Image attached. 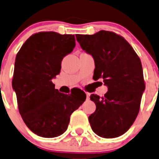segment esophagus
<instances>
[{
	"label": "esophagus",
	"instance_id": "1",
	"mask_svg": "<svg viewBox=\"0 0 159 159\" xmlns=\"http://www.w3.org/2000/svg\"><path fill=\"white\" fill-rule=\"evenodd\" d=\"M86 95H87V98L89 99V97H90V93H89V92H86Z\"/></svg>",
	"mask_w": 159,
	"mask_h": 159
}]
</instances>
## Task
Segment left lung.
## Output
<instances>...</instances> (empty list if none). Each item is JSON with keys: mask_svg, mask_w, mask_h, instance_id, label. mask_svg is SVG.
Returning <instances> with one entry per match:
<instances>
[{"mask_svg": "<svg viewBox=\"0 0 159 159\" xmlns=\"http://www.w3.org/2000/svg\"><path fill=\"white\" fill-rule=\"evenodd\" d=\"M76 39L81 49L93 57V79L102 78L108 87L104 96L91 95L96 106L89 117L91 127L102 138L121 136L136 120L145 89L141 60L125 39L113 32L78 34Z\"/></svg>", "mask_w": 159, "mask_h": 159, "instance_id": "left-lung-1", "label": "left lung"}]
</instances>
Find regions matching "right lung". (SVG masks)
Listing matches in <instances>:
<instances>
[{
	"label": "right lung",
	"instance_id": "1",
	"mask_svg": "<svg viewBox=\"0 0 159 159\" xmlns=\"http://www.w3.org/2000/svg\"><path fill=\"white\" fill-rule=\"evenodd\" d=\"M75 47V35L39 32L31 35L17 53L12 87L23 121L38 136L55 138L64 133L71 113L85 101L81 89L67 95L52 82L61 71L63 58Z\"/></svg>",
	"mask_w": 159,
	"mask_h": 159
}]
</instances>
